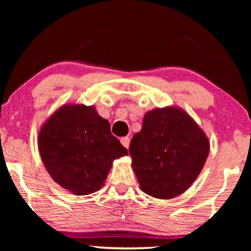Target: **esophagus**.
Wrapping results in <instances>:
<instances>
[{
  "label": "esophagus",
  "instance_id": "34e87169",
  "mask_svg": "<svg viewBox=\"0 0 251 251\" xmlns=\"http://www.w3.org/2000/svg\"><path fill=\"white\" fill-rule=\"evenodd\" d=\"M121 144H122L123 146L128 149L129 145H130V138H129V137H122V138H121Z\"/></svg>",
  "mask_w": 251,
  "mask_h": 251
}]
</instances>
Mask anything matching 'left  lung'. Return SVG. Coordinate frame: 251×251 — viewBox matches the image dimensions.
I'll list each match as a JSON object with an SVG mask.
<instances>
[{
    "label": "left lung",
    "mask_w": 251,
    "mask_h": 251,
    "mask_svg": "<svg viewBox=\"0 0 251 251\" xmlns=\"http://www.w3.org/2000/svg\"><path fill=\"white\" fill-rule=\"evenodd\" d=\"M131 167L151 197L169 200L194 183L207 161L210 142L183 108L167 106L145 113L130 143Z\"/></svg>",
    "instance_id": "1"
}]
</instances>
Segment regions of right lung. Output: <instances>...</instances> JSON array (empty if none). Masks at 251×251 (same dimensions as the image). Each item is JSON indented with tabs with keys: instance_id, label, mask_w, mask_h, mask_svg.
<instances>
[{
	"instance_id": "add662e5",
	"label": "right lung",
	"mask_w": 251,
	"mask_h": 251,
	"mask_svg": "<svg viewBox=\"0 0 251 251\" xmlns=\"http://www.w3.org/2000/svg\"><path fill=\"white\" fill-rule=\"evenodd\" d=\"M37 146L51 178L74 195L100 190L113 161L128 155L95 106L74 102L48 118L40 128Z\"/></svg>"
}]
</instances>
